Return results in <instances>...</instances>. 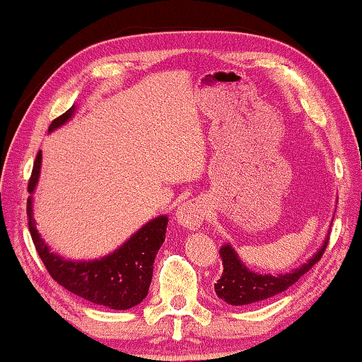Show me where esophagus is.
Masks as SVG:
<instances>
[{
  "mask_svg": "<svg viewBox=\"0 0 362 362\" xmlns=\"http://www.w3.org/2000/svg\"><path fill=\"white\" fill-rule=\"evenodd\" d=\"M205 216V204L202 200L192 199L186 200L185 204H181L176 210V220L182 228L187 230H197L202 225Z\"/></svg>",
  "mask_w": 362,
  "mask_h": 362,
  "instance_id": "obj_1",
  "label": "esophagus"
}]
</instances>
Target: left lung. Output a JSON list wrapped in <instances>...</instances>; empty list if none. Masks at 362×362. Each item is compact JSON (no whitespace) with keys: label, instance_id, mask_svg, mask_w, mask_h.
<instances>
[{"label":"left lung","instance_id":"8db88e82","mask_svg":"<svg viewBox=\"0 0 362 362\" xmlns=\"http://www.w3.org/2000/svg\"><path fill=\"white\" fill-rule=\"evenodd\" d=\"M327 244H329V233L325 235L320 247L304 264L290 272L272 275L259 274V272L249 269L239 257L235 247L231 246V243H226L220 247V255L221 260H223V274H221L220 280L215 283L216 296L231 305H247L274 298L276 294L286 291L288 288L294 285L299 278L308 274L319 262Z\"/></svg>","mask_w":362,"mask_h":362}]
</instances>
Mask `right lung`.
<instances>
[{
  "label": "right lung",
  "instance_id": "add662e5",
  "mask_svg": "<svg viewBox=\"0 0 362 362\" xmlns=\"http://www.w3.org/2000/svg\"><path fill=\"white\" fill-rule=\"evenodd\" d=\"M76 115V105L49 124L48 132L64 126ZM42 152H38L33 163L27 199V218L30 236L40 259L49 275L66 290L105 308L126 310L141 304L148 293L152 281L153 262L166 235L168 216L158 215L142 225L134 235L103 257L90 260L66 259L49 249L45 239L37 230L33 218V192L40 180Z\"/></svg>",
  "mask_w": 362,
  "mask_h": 362
}]
</instances>
